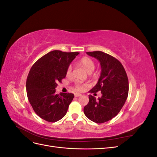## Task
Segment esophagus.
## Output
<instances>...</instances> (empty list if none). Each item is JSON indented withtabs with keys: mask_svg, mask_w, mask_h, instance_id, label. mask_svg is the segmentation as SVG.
<instances>
[{
	"mask_svg": "<svg viewBox=\"0 0 157 157\" xmlns=\"http://www.w3.org/2000/svg\"><path fill=\"white\" fill-rule=\"evenodd\" d=\"M82 94H78V93H75V97H79V96H81Z\"/></svg>",
	"mask_w": 157,
	"mask_h": 157,
	"instance_id": "34e87169",
	"label": "esophagus"
}]
</instances>
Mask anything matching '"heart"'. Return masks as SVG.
<instances>
[{
	"mask_svg": "<svg viewBox=\"0 0 157 157\" xmlns=\"http://www.w3.org/2000/svg\"><path fill=\"white\" fill-rule=\"evenodd\" d=\"M80 65H81L82 67L85 70H86V72L89 74H91L95 69V64H94V62L93 61V60L89 58H87V57L83 58L80 61ZM71 70H72L71 66H69L67 70V75H71ZM86 87H87V84L76 83L75 89L76 91H77V92H83V91H84Z\"/></svg>",
	"mask_w": 157,
	"mask_h": 157,
	"instance_id": "b5f03b06",
	"label": "heart"
}]
</instances>
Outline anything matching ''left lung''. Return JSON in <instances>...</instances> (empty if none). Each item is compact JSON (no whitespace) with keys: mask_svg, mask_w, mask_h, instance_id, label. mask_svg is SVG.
I'll list each match as a JSON object with an SVG mask.
<instances>
[{"mask_svg":"<svg viewBox=\"0 0 157 157\" xmlns=\"http://www.w3.org/2000/svg\"><path fill=\"white\" fill-rule=\"evenodd\" d=\"M86 54L99 61L101 69L97 84L89 92L101 91V97L96 99L89 95L84 113L90 120L99 124L111 120L124 106L129 90L128 79L122 63L114 57L101 51Z\"/></svg>","mask_w":157,"mask_h":157,"instance_id":"8db88e82","label":"left lung"}]
</instances>
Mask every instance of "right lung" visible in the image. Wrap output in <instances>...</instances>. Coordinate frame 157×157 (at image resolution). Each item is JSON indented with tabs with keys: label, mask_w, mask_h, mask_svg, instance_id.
Masks as SVG:
<instances>
[{
	"label": "right lung",
	"mask_w": 157,
	"mask_h": 157,
	"mask_svg": "<svg viewBox=\"0 0 157 157\" xmlns=\"http://www.w3.org/2000/svg\"><path fill=\"white\" fill-rule=\"evenodd\" d=\"M78 54L54 50L32 66L26 82L27 98L33 110L42 119L55 122L67 113L74 94H56V88L65 77L69 65Z\"/></svg>",
	"instance_id": "obj_1"
}]
</instances>
